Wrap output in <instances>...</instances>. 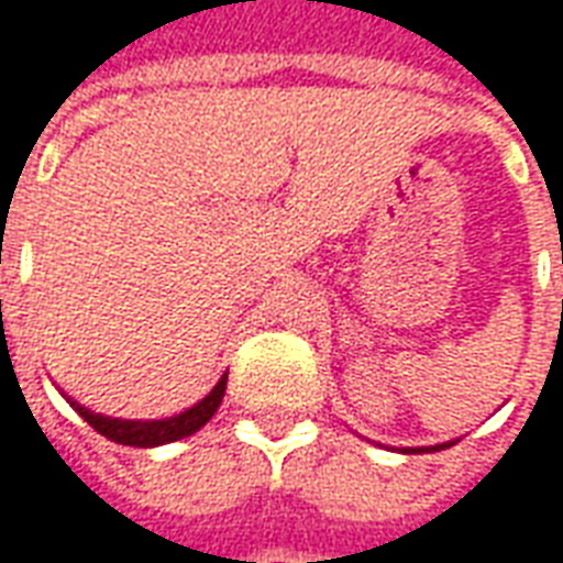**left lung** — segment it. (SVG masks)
<instances>
[{"label":"left lung","mask_w":563,"mask_h":563,"mask_svg":"<svg viewBox=\"0 0 563 563\" xmlns=\"http://www.w3.org/2000/svg\"><path fill=\"white\" fill-rule=\"evenodd\" d=\"M449 445V442H445ZM445 445H433V452H440V449H445ZM412 452H418V449H412Z\"/></svg>","instance_id":"1"}]
</instances>
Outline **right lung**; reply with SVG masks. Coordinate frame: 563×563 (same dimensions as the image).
<instances>
[{
    "instance_id": "right-lung-1",
    "label": "right lung",
    "mask_w": 563,
    "mask_h": 563,
    "mask_svg": "<svg viewBox=\"0 0 563 563\" xmlns=\"http://www.w3.org/2000/svg\"><path fill=\"white\" fill-rule=\"evenodd\" d=\"M224 390L227 376L221 378V382L211 388L209 397H202L194 409H187V412H181V416L175 418H163V421H118V418L97 416V412L84 409L78 402H71V406H75V412H78L90 428L97 430V433H102L106 440L121 442V445H135V449H151V445L185 440L190 433H197V430L218 412V406L224 400Z\"/></svg>"
}]
</instances>
